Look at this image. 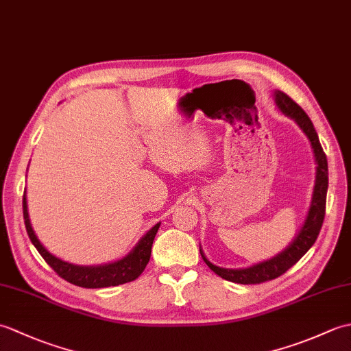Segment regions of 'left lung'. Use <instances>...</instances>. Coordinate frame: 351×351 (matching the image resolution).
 <instances>
[{
  "label": "left lung",
  "instance_id": "1",
  "mask_svg": "<svg viewBox=\"0 0 351 351\" xmlns=\"http://www.w3.org/2000/svg\"><path fill=\"white\" fill-rule=\"evenodd\" d=\"M273 98L276 102V107L279 108L282 114L287 117H291L293 121L299 125V128L304 132V136L308 137L309 143L314 149V158H315V184H314V191H312V199L311 205L306 214V219H304L303 225L299 232L295 234L285 249L279 252L278 255L263 261V263H258L255 265H250L247 268H223L214 265L210 263V259L205 256V253L200 249V255L205 261V264L211 268V270L219 274L220 278L235 282V283H243V285H249V283H263L265 280H271L279 278L280 274L289 270L297 261H299L304 253H306L312 245H314L317 237L319 234V229L323 226L324 214H326V196H327V185H329V169H327V158L323 151L322 145H319L318 134L312 125L311 119L308 114L304 113L303 108L295 104L293 99L289 98L280 90L273 92Z\"/></svg>",
  "mask_w": 351,
  "mask_h": 351
}]
</instances>
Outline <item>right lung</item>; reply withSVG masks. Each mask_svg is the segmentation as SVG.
Listing matches in <instances>:
<instances>
[{"label":"right lung","instance_id":"1","mask_svg":"<svg viewBox=\"0 0 351 351\" xmlns=\"http://www.w3.org/2000/svg\"><path fill=\"white\" fill-rule=\"evenodd\" d=\"M22 208H24V221L27 234L37 252L40 253L42 258L47 261L49 267L60 276V278L73 283V285L83 288H107L136 280L138 276L143 273L149 259H151L154 238L156 232H158V228L161 225V223L154 225L140 238L138 243L134 245L128 255H125L121 259L101 265H77L72 263H66V261L52 255V253L39 241V238H37L36 232L33 230L32 221H29L25 191L24 199H22Z\"/></svg>","mask_w":351,"mask_h":351}]
</instances>
